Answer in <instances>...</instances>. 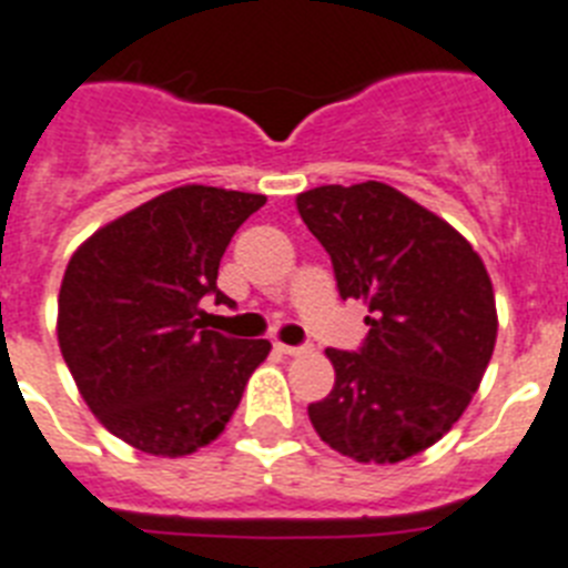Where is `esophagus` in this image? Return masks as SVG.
<instances>
[{"mask_svg": "<svg viewBox=\"0 0 568 568\" xmlns=\"http://www.w3.org/2000/svg\"><path fill=\"white\" fill-rule=\"evenodd\" d=\"M276 349H280L283 356H292V358L306 356V353H308V347H292V344H276Z\"/></svg>", "mask_w": 568, "mask_h": 568, "instance_id": "obj_1", "label": "esophagus"}]
</instances>
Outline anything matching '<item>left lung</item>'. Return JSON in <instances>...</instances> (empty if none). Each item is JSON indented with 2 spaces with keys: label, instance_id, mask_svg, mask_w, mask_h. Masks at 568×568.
Listing matches in <instances>:
<instances>
[{
  "label": "left lung",
  "instance_id": "obj_1",
  "mask_svg": "<svg viewBox=\"0 0 568 568\" xmlns=\"http://www.w3.org/2000/svg\"><path fill=\"white\" fill-rule=\"evenodd\" d=\"M300 219L329 253L344 300H364L362 349H326L335 385L308 419L358 464L419 455L467 412L496 347V297L458 230L388 183L317 186Z\"/></svg>",
  "mask_w": 568,
  "mask_h": 568
}]
</instances>
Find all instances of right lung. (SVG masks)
Listing matches in <instances>:
<instances>
[{
    "label": "right lung",
    "instance_id": "obj_1",
    "mask_svg": "<svg viewBox=\"0 0 568 568\" xmlns=\"http://www.w3.org/2000/svg\"><path fill=\"white\" fill-rule=\"evenodd\" d=\"M265 195L178 186L87 239L58 294V344L78 390L110 435L180 458L212 444L242 403L265 338L206 329L230 239Z\"/></svg>",
    "mask_w": 568,
    "mask_h": 568
}]
</instances>
